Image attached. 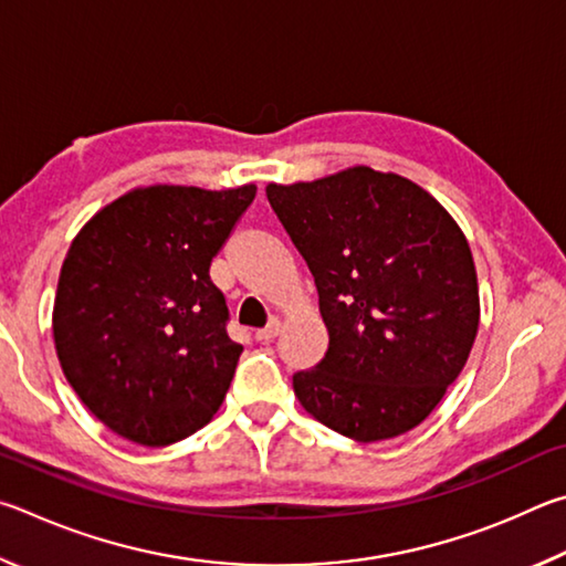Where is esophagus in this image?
Instances as JSON below:
<instances>
[{
    "instance_id": "esophagus-1",
    "label": "esophagus",
    "mask_w": 566,
    "mask_h": 566,
    "mask_svg": "<svg viewBox=\"0 0 566 566\" xmlns=\"http://www.w3.org/2000/svg\"><path fill=\"white\" fill-rule=\"evenodd\" d=\"M281 331H283V325H281V321H271L265 325V328H261V331H255V338L261 340V343H268V340H273V338H277V335H281Z\"/></svg>"
}]
</instances>
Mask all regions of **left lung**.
<instances>
[{
  "label": "left lung",
  "instance_id": "8db88e82",
  "mask_svg": "<svg viewBox=\"0 0 566 566\" xmlns=\"http://www.w3.org/2000/svg\"><path fill=\"white\" fill-rule=\"evenodd\" d=\"M265 196L311 268L331 338L315 368L293 375L301 405L358 442L418 428L478 335V271L460 226L418 184L368 166L268 184Z\"/></svg>",
  "mask_w": 566,
  "mask_h": 566
}]
</instances>
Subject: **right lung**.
I'll return each mask as SVG.
<instances>
[{"label": "right lung", "instance_id": "add662e5", "mask_svg": "<svg viewBox=\"0 0 566 566\" xmlns=\"http://www.w3.org/2000/svg\"><path fill=\"white\" fill-rule=\"evenodd\" d=\"M255 186H148L88 221L64 258L54 343L78 398L122 438L164 448L221 408L243 345L211 281Z\"/></svg>", "mask_w": 566, "mask_h": 566}]
</instances>
